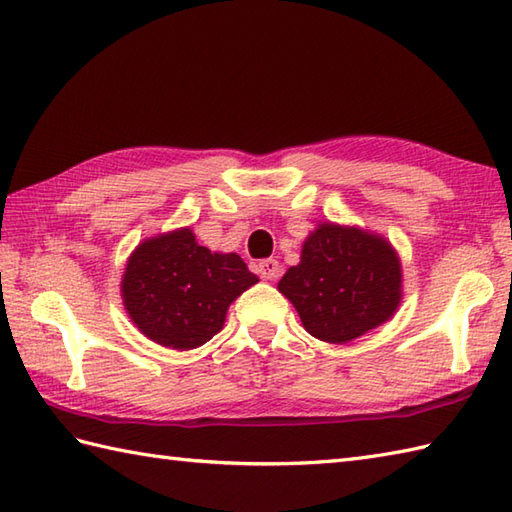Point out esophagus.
Returning a JSON list of instances; mask_svg holds the SVG:
<instances>
[{
	"mask_svg": "<svg viewBox=\"0 0 512 512\" xmlns=\"http://www.w3.org/2000/svg\"><path fill=\"white\" fill-rule=\"evenodd\" d=\"M259 275L268 281H275L281 275V264L277 259H264V262L259 264Z\"/></svg>",
	"mask_w": 512,
	"mask_h": 512,
	"instance_id": "34e87169",
	"label": "esophagus"
}]
</instances>
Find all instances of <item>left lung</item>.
<instances>
[{"label":"left lung","mask_w":512,"mask_h":512,"mask_svg":"<svg viewBox=\"0 0 512 512\" xmlns=\"http://www.w3.org/2000/svg\"><path fill=\"white\" fill-rule=\"evenodd\" d=\"M303 328L325 343H350L389 321L402 299V268L385 237L323 222L303 242L301 262L279 281Z\"/></svg>","instance_id":"left-lung-1"}]
</instances>
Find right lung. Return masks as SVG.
I'll return each instance as SVG.
<instances>
[{
  "instance_id": "add662e5",
  "label": "right lung",
  "mask_w": 512,
  "mask_h": 512,
  "mask_svg": "<svg viewBox=\"0 0 512 512\" xmlns=\"http://www.w3.org/2000/svg\"><path fill=\"white\" fill-rule=\"evenodd\" d=\"M244 259L211 253L191 228L145 239L127 259L121 295L129 319L147 339L193 350L222 330L231 303L257 284Z\"/></svg>"
}]
</instances>
